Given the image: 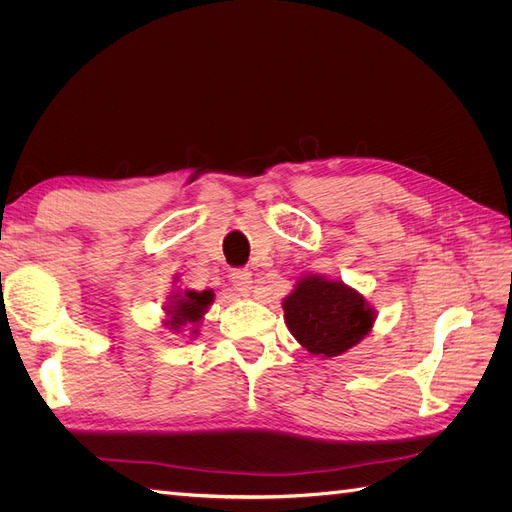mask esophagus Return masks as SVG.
<instances>
[{
    "label": "esophagus",
    "mask_w": 512,
    "mask_h": 512,
    "mask_svg": "<svg viewBox=\"0 0 512 512\" xmlns=\"http://www.w3.org/2000/svg\"><path fill=\"white\" fill-rule=\"evenodd\" d=\"M230 282H232V288H235L239 294H243V297H247V294L252 292V273L247 269L232 271Z\"/></svg>",
    "instance_id": "esophagus-1"
}]
</instances>
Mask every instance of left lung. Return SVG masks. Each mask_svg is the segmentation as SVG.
<instances>
[{
	"mask_svg": "<svg viewBox=\"0 0 512 512\" xmlns=\"http://www.w3.org/2000/svg\"><path fill=\"white\" fill-rule=\"evenodd\" d=\"M292 337L314 356L331 359L354 348L374 329L378 312L342 280L305 273L282 301Z\"/></svg>",
	"mask_w": 512,
	"mask_h": 512,
	"instance_id": "8db88e82",
	"label": "left lung"
}]
</instances>
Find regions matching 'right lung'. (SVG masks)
<instances>
[{
	"label": "right lung",
	"mask_w": 512,
	"mask_h": 512,
	"mask_svg": "<svg viewBox=\"0 0 512 512\" xmlns=\"http://www.w3.org/2000/svg\"><path fill=\"white\" fill-rule=\"evenodd\" d=\"M213 301V290H173L168 301L162 305V327L175 335L190 331V337H198L200 322L205 320Z\"/></svg>",
	"instance_id": "1"
}]
</instances>
